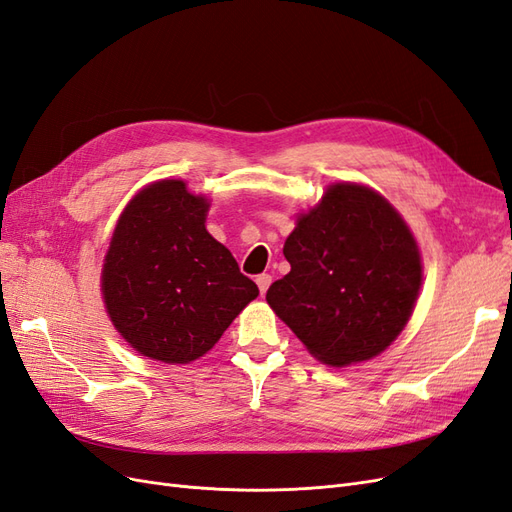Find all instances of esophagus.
I'll list each match as a JSON object with an SVG mask.
<instances>
[{"label": "esophagus", "instance_id": "34e87169", "mask_svg": "<svg viewBox=\"0 0 512 512\" xmlns=\"http://www.w3.org/2000/svg\"><path fill=\"white\" fill-rule=\"evenodd\" d=\"M271 282H273V277H271L269 273H262V275H258V277H256V284H258V290H260V294H265V292L269 290Z\"/></svg>", "mask_w": 512, "mask_h": 512}]
</instances>
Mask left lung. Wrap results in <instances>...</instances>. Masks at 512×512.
Wrapping results in <instances>:
<instances>
[{"label": "left lung", "mask_w": 512, "mask_h": 512, "mask_svg": "<svg viewBox=\"0 0 512 512\" xmlns=\"http://www.w3.org/2000/svg\"><path fill=\"white\" fill-rule=\"evenodd\" d=\"M290 273L267 303L318 361H369L404 331L423 282L421 252L397 209L359 183H333L286 243Z\"/></svg>", "instance_id": "left-lung-1"}]
</instances>
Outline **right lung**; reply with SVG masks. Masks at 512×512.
I'll use <instances>...</instances> for the list:
<instances>
[{
  "mask_svg": "<svg viewBox=\"0 0 512 512\" xmlns=\"http://www.w3.org/2000/svg\"><path fill=\"white\" fill-rule=\"evenodd\" d=\"M209 200L181 179L138 192L117 220L102 297L119 335L143 356L183 365L207 354L258 286L207 228Z\"/></svg>",
  "mask_w": 512,
  "mask_h": 512,
  "instance_id": "add662e5",
  "label": "right lung"
}]
</instances>
